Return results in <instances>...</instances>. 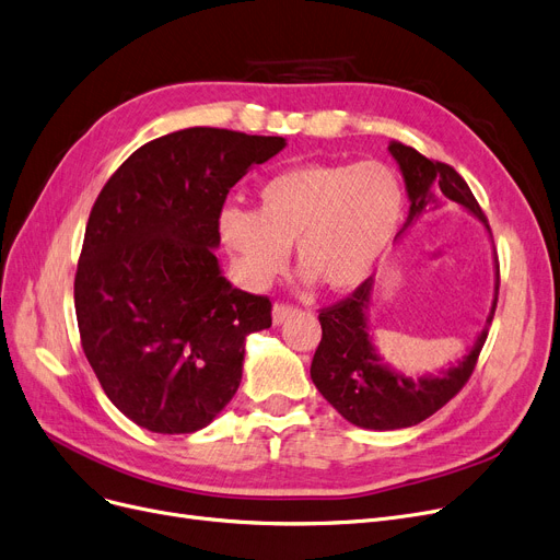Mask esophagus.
Wrapping results in <instances>:
<instances>
[{
	"mask_svg": "<svg viewBox=\"0 0 560 560\" xmlns=\"http://www.w3.org/2000/svg\"><path fill=\"white\" fill-rule=\"evenodd\" d=\"M295 311H298V308H293L290 304H275V306H272V323H275V325L285 323Z\"/></svg>",
	"mask_w": 560,
	"mask_h": 560,
	"instance_id": "1",
	"label": "esophagus"
}]
</instances>
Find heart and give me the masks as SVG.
<instances>
[{
    "mask_svg": "<svg viewBox=\"0 0 560 560\" xmlns=\"http://www.w3.org/2000/svg\"><path fill=\"white\" fill-rule=\"evenodd\" d=\"M400 214L402 187L388 164H304L265 180L256 210L224 208L220 235L249 285L270 283L295 245L306 281L348 293L373 275Z\"/></svg>",
    "mask_w": 560,
    "mask_h": 560,
    "instance_id": "obj_1",
    "label": "heart"
}]
</instances>
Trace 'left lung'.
<instances>
[{"label":"left lung","mask_w":560,"mask_h":560,"mask_svg":"<svg viewBox=\"0 0 560 560\" xmlns=\"http://www.w3.org/2000/svg\"><path fill=\"white\" fill-rule=\"evenodd\" d=\"M388 153L400 166L409 199L407 222L398 235L415 226L425 212L436 210L446 201H453L469 214L478 217V222L490 233V224L485 220L469 185L453 166L432 162L400 141L388 143ZM494 270V300L482 331L476 336L467 354L457 359V363L430 375H405L388 366L380 357L369 323L375 279H366L354 290L352 298L331 308H323L318 315L323 325V340L311 363V380L315 388L340 417L359 428L400 430L425 421L436 409H442L474 373L499 300L497 254Z\"/></svg>","instance_id":"obj_1"}]
</instances>
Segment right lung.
Segmentation results:
<instances>
[{
	"label": "right lung",
	"instance_id": "1",
	"mask_svg": "<svg viewBox=\"0 0 560 560\" xmlns=\"http://www.w3.org/2000/svg\"><path fill=\"white\" fill-rule=\"evenodd\" d=\"M283 137L187 128L135 151L89 214L75 275L84 354L118 411L160 434L210 425L242 380L245 340L272 325L267 298L222 275L220 214Z\"/></svg>",
	"mask_w": 560,
	"mask_h": 560
}]
</instances>
